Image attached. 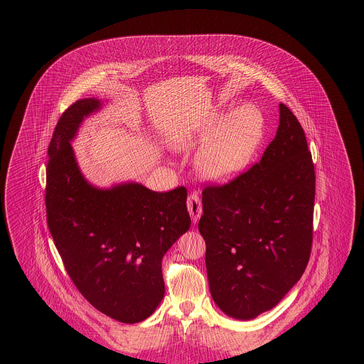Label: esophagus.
Masks as SVG:
<instances>
[{
  "mask_svg": "<svg viewBox=\"0 0 364 364\" xmlns=\"http://www.w3.org/2000/svg\"><path fill=\"white\" fill-rule=\"evenodd\" d=\"M186 206H188V211L192 217V221L196 224L199 221V218L202 217V203H200V198L198 193H191L188 200H186Z\"/></svg>",
  "mask_w": 364,
  "mask_h": 364,
  "instance_id": "obj_1",
  "label": "esophagus"
}]
</instances>
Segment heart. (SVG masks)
Wrapping results in <instances>:
<instances>
[{"label": "heart", "instance_id": "obj_1", "mask_svg": "<svg viewBox=\"0 0 364 364\" xmlns=\"http://www.w3.org/2000/svg\"><path fill=\"white\" fill-rule=\"evenodd\" d=\"M264 134V119L257 106L241 105L230 113L213 116L200 127L175 132L169 137L178 151L199 146L196 169L211 182H227L240 175L259 149Z\"/></svg>", "mask_w": 364, "mask_h": 364}]
</instances>
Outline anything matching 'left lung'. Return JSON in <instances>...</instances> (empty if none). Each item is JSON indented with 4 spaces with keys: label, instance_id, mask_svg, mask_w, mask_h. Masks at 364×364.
I'll return each mask as SVG.
<instances>
[{
    "label": "left lung",
    "instance_id": "left-lung-1",
    "mask_svg": "<svg viewBox=\"0 0 364 364\" xmlns=\"http://www.w3.org/2000/svg\"><path fill=\"white\" fill-rule=\"evenodd\" d=\"M259 162L202 192L210 293L235 319L277 306L310 259L315 172L304 130L286 105Z\"/></svg>",
    "mask_w": 364,
    "mask_h": 364
}]
</instances>
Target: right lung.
Returning <instances> with one entry per match:
<instances>
[{
    "label": "right lung",
    "mask_w": 364,
    "mask_h": 364,
    "mask_svg": "<svg viewBox=\"0 0 364 364\" xmlns=\"http://www.w3.org/2000/svg\"><path fill=\"white\" fill-rule=\"evenodd\" d=\"M97 98L80 100L58 119L48 150L46 213L54 245L80 293L105 315L136 323L162 301L161 262L189 230L186 189L158 193L137 182L90 183L71 141Z\"/></svg>",
    "instance_id": "add662e5"
}]
</instances>
